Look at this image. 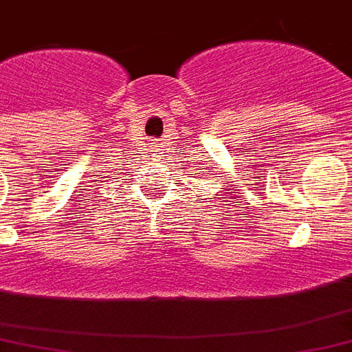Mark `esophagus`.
Masks as SVG:
<instances>
[{"label":"esophagus","instance_id":"obj_1","mask_svg":"<svg viewBox=\"0 0 352 352\" xmlns=\"http://www.w3.org/2000/svg\"><path fill=\"white\" fill-rule=\"evenodd\" d=\"M153 150V152H157V148H152ZM153 157H155V155H153Z\"/></svg>","mask_w":352,"mask_h":352}]
</instances>
